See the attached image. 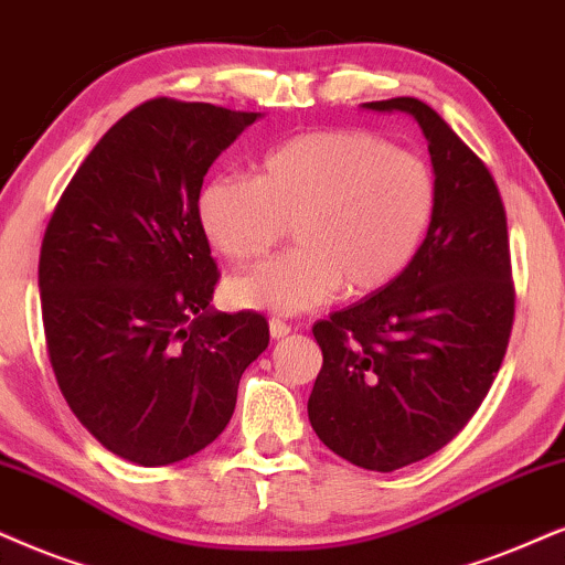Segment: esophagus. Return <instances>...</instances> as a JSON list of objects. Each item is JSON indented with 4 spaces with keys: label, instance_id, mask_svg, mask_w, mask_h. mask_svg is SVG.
I'll return each instance as SVG.
<instances>
[{
    "label": "esophagus",
    "instance_id": "34e87169",
    "mask_svg": "<svg viewBox=\"0 0 565 565\" xmlns=\"http://www.w3.org/2000/svg\"><path fill=\"white\" fill-rule=\"evenodd\" d=\"M268 328H270V335H274V339H284V335L291 333V326L284 323V320H278V318H270Z\"/></svg>",
    "mask_w": 565,
    "mask_h": 565
}]
</instances>
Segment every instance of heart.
Listing matches in <instances>:
<instances>
[{
	"mask_svg": "<svg viewBox=\"0 0 565 565\" xmlns=\"http://www.w3.org/2000/svg\"><path fill=\"white\" fill-rule=\"evenodd\" d=\"M438 203L427 163L362 130H312L278 142L255 180L218 177L200 192V224L234 263L266 258L291 226L297 249L226 281L242 310L299 316L396 281Z\"/></svg>",
	"mask_w": 565,
	"mask_h": 565,
	"instance_id": "heart-1",
	"label": "heart"
}]
</instances>
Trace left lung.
Instances as JSON below:
<instances>
[{
    "mask_svg": "<svg viewBox=\"0 0 565 565\" xmlns=\"http://www.w3.org/2000/svg\"><path fill=\"white\" fill-rule=\"evenodd\" d=\"M362 106L417 119L438 203L417 258L391 287L312 326L323 367L307 414L341 459L394 472L440 451L480 409L509 347L516 291L490 169L417 98Z\"/></svg>",
    "mask_w": 565,
    "mask_h": 565,
    "instance_id": "obj_1",
    "label": "left lung"
}]
</instances>
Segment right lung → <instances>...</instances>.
Segmentation results:
<instances>
[{
    "instance_id": "1",
    "label": "right lung",
    "mask_w": 565,
    "mask_h": 565,
    "mask_svg": "<svg viewBox=\"0 0 565 565\" xmlns=\"http://www.w3.org/2000/svg\"><path fill=\"white\" fill-rule=\"evenodd\" d=\"M258 117L174 98L135 106L46 226L39 289L56 383L85 430L140 467L216 440L268 347L258 312L211 310L218 270L198 211L211 163Z\"/></svg>"
}]
</instances>
